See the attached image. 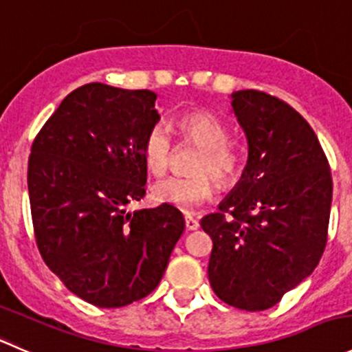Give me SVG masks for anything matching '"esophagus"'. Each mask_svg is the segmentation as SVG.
Listing matches in <instances>:
<instances>
[{
	"instance_id": "obj_1",
	"label": "esophagus",
	"mask_w": 352,
	"mask_h": 352,
	"mask_svg": "<svg viewBox=\"0 0 352 352\" xmlns=\"http://www.w3.org/2000/svg\"><path fill=\"white\" fill-rule=\"evenodd\" d=\"M184 224H186L188 231H197V229L200 228V222H198L195 217H191L190 214L184 215Z\"/></svg>"
}]
</instances>
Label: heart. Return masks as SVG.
<instances>
[{
  "label": "heart",
  "mask_w": 352,
  "mask_h": 352,
  "mask_svg": "<svg viewBox=\"0 0 352 352\" xmlns=\"http://www.w3.org/2000/svg\"><path fill=\"white\" fill-rule=\"evenodd\" d=\"M181 137L201 147V154L195 164V176H171L157 181L152 186L155 201L183 212H193L212 200L215 193L212 175L219 183H231L239 175L241 159L228 144L229 128L217 114L197 109L181 114L176 120ZM173 140L168 126L154 124L147 131L142 145V154L147 168L154 175H162L171 159Z\"/></svg>",
  "instance_id": "heart-1"
}]
</instances>
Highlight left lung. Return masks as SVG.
Returning a JSON list of instances; mask_svg holds the SVG:
<instances>
[{
  "label": "left lung",
  "instance_id": "1",
  "mask_svg": "<svg viewBox=\"0 0 352 352\" xmlns=\"http://www.w3.org/2000/svg\"><path fill=\"white\" fill-rule=\"evenodd\" d=\"M248 142L241 179L205 215L212 238L208 280L228 305L272 308L311 276L327 245L332 176L308 121L260 90L231 94Z\"/></svg>",
  "mask_w": 352,
  "mask_h": 352
}]
</instances>
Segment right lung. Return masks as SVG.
<instances>
[{"label": "right lung", "instance_id": "1", "mask_svg": "<svg viewBox=\"0 0 352 352\" xmlns=\"http://www.w3.org/2000/svg\"><path fill=\"white\" fill-rule=\"evenodd\" d=\"M155 99L151 90L87 83L63 99L30 151L41 255L66 289L99 308L151 294L184 231L175 207L124 208L145 197L142 145L161 120Z\"/></svg>", "mask_w": 352, "mask_h": 352}]
</instances>
